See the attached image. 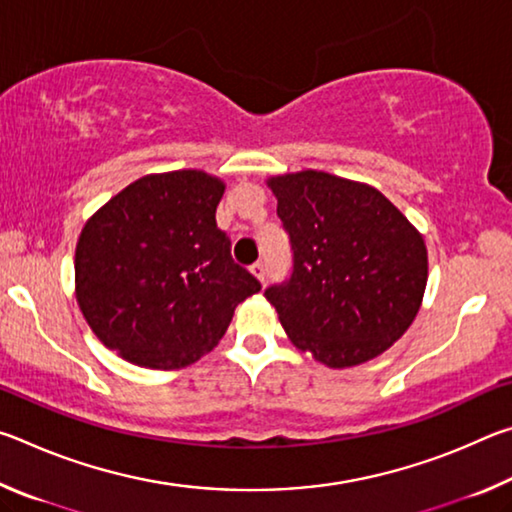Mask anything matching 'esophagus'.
<instances>
[{"label": "esophagus", "instance_id": "esophagus-1", "mask_svg": "<svg viewBox=\"0 0 512 512\" xmlns=\"http://www.w3.org/2000/svg\"><path fill=\"white\" fill-rule=\"evenodd\" d=\"M250 273H253L259 282L266 280V266L262 262H255L253 266H250Z\"/></svg>", "mask_w": 512, "mask_h": 512}]
</instances>
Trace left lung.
<instances>
[{
	"mask_svg": "<svg viewBox=\"0 0 512 512\" xmlns=\"http://www.w3.org/2000/svg\"><path fill=\"white\" fill-rule=\"evenodd\" d=\"M287 230V282L264 291L298 350L350 368L391 348L409 329L427 287V246L377 192L325 171L268 178Z\"/></svg>",
	"mask_w": 512,
	"mask_h": 512,
	"instance_id": "1",
	"label": "left lung"
}]
</instances>
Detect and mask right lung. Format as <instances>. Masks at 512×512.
<instances>
[{
	"label": "right lung",
	"instance_id": "obj_1",
	"mask_svg": "<svg viewBox=\"0 0 512 512\" xmlns=\"http://www.w3.org/2000/svg\"><path fill=\"white\" fill-rule=\"evenodd\" d=\"M223 180L151 173L92 214L76 244V300L106 348L135 366L185 368L212 350L262 284L216 228Z\"/></svg>",
	"mask_w": 512,
	"mask_h": 512
}]
</instances>
